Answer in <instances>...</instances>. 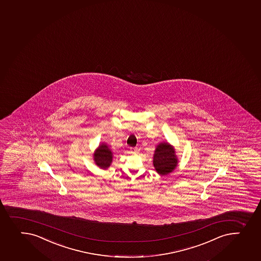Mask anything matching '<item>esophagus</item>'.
Listing matches in <instances>:
<instances>
[{"instance_id": "1", "label": "esophagus", "mask_w": 261, "mask_h": 261, "mask_svg": "<svg viewBox=\"0 0 261 261\" xmlns=\"http://www.w3.org/2000/svg\"><path fill=\"white\" fill-rule=\"evenodd\" d=\"M139 151H140V150H139V148L138 147L130 148V151H131L132 153H136V152H138Z\"/></svg>"}]
</instances>
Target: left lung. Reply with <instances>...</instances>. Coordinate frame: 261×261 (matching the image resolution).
Returning <instances> with one entry per match:
<instances>
[{
	"label": "left lung",
	"mask_w": 261,
	"mask_h": 261,
	"mask_svg": "<svg viewBox=\"0 0 261 261\" xmlns=\"http://www.w3.org/2000/svg\"><path fill=\"white\" fill-rule=\"evenodd\" d=\"M175 151L168 143H161L156 148L154 154L153 164L156 172L160 175H168L177 165Z\"/></svg>",
	"instance_id": "1"
}]
</instances>
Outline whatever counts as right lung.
Here are the masks:
<instances>
[{"mask_svg": "<svg viewBox=\"0 0 261 261\" xmlns=\"http://www.w3.org/2000/svg\"><path fill=\"white\" fill-rule=\"evenodd\" d=\"M94 161L101 169H107L112 162V152L108 145H101L94 154Z\"/></svg>", "mask_w": 261, "mask_h": 261, "instance_id": "1", "label": "right lung"}]
</instances>
